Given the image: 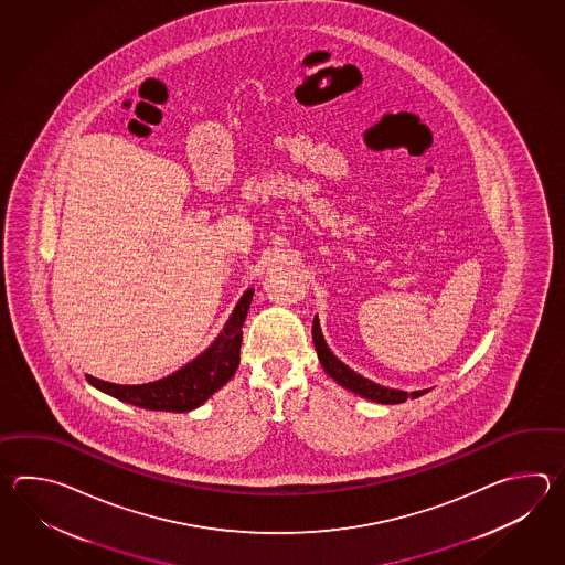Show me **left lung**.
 Instances as JSON below:
<instances>
[{"instance_id":"obj_1","label":"left lung","mask_w":565,"mask_h":565,"mask_svg":"<svg viewBox=\"0 0 565 565\" xmlns=\"http://www.w3.org/2000/svg\"><path fill=\"white\" fill-rule=\"evenodd\" d=\"M312 343L317 349V355L319 361L324 367V372L329 373L337 384L348 387L351 392L360 394V396L373 399V402H380V404H402L408 399V392H402V390H392V387H385V385L375 384L372 380L363 377L358 372H353L351 367H348L343 361L339 360L333 355V351L327 345L323 333H321V324L319 319L315 317L312 321ZM428 390H422V392H414L412 397L424 396Z\"/></svg>"}]
</instances>
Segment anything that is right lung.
<instances>
[{
	"instance_id": "1",
	"label": "right lung",
	"mask_w": 565,
	"mask_h": 565,
	"mask_svg": "<svg viewBox=\"0 0 565 565\" xmlns=\"http://www.w3.org/2000/svg\"><path fill=\"white\" fill-rule=\"evenodd\" d=\"M253 288L244 292L241 302L232 312L224 331L204 353L181 367L180 372L168 375L159 382L141 385L108 384L86 375L90 384L107 392L117 399L129 402L145 409H166V412H188L202 406L207 397L238 370L241 363L242 324L253 302Z\"/></svg>"
}]
</instances>
